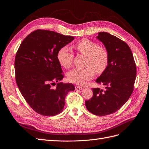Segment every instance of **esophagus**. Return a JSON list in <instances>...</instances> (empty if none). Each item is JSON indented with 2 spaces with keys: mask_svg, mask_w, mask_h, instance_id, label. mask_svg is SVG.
Instances as JSON below:
<instances>
[{
  "mask_svg": "<svg viewBox=\"0 0 149 149\" xmlns=\"http://www.w3.org/2000/svg\"><path fill=\"white\" fill-rule=\"evenodd\" d=\"M75 88L76 89H82L83 88L81 86H79L76 85V86H75Z\"/></svg>",
  "mask_w": 149,
  "mask_h": 149,
  "instance_id": "obj_1",
  "label": "esophagus"
}]
</instances>
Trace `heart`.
<instances>
[{
	"instance_id": "1",
	"label": "heart",
	"mask_w": 149,
	"mask_h": 149,
	"mask_svg": "<svg viewBox=\"0 0 149 149\" xmlns=\"http://www.w3.org/2000/svg\"><path fill=\"white\" fill-rule=\"evenodd\" d=\"M74 48L78 53L86 56L84 69L75 68L67 73V79L70 82L82 84L91 79L95 74H101L109 65V53L107 49L100 47L97 43L88 39H83L76 43ZM57 60L60 65L65 68L71 67L73 60V53L67 46L60 48L57 52Z\"/></svg>"
}]
</instances>
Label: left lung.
Listing matches in <instances>:
<instances>
[{
	"label": "left lung",
	"mask_w": 149,
	"mask_h": 149,
	"mask_svg": "<svg viewBox=\"0 0 149 149\" xmlns=\"http://www.w3.org/2000/svg\"><path fill=\"white\" fill-rule=\"evenodd\" d=\"M97 38L109 53V65L96 80L106 86V90L93 88V96L85 101L87 109L97 116L113 114L127 101L133 92L136 65L131 49L125 42L102 31Z\"/></svg>",
	"instance_id": "left-lung-1"
}]
</instances>
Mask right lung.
I'll list each match as a JSON object with an SVG mask.
<instances>
[{
  "mask_svg": "<svg viewBox=\"0 0 149 149\" xmlns=\"http://www.w3.org/2000/svg\"><path fill=\"white\" fill-rule=\"evenodd\" d=\"M74 40L55 31L37 30L22 42L15 58V80L29 106L38 114L53 116L63 110L65 97L74 91L71 83H58L63 78L57 52ZM57 82L55 88H52Z\"/></svg>",
  "mask_w": 149,
  "mask_h": 149,
  "instance_id": "add662e5",
  "label": "right lung"
}]
</instances>
